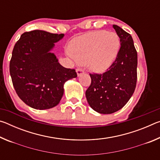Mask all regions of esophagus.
<instances>
[{
	"mask_svg": "<svg viewBox=\"0 0 160 160\" xmlns=\"http://www.w3.org/2000/svg\"><path fill=\"white\" fill-rule=\"evenodd\" d=\"M76 72H77L78 76H80L81 75L84 73V70L80 69V68H77L76 69Z\"/></svg>",
	"mask_w": 160,
	"mask_h": 160,
	"instance_id": "34e87169",
	"label": "esophagus"
}]
</instances>
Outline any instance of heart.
<instances>
[{"label":"heart","instance_id":"heart-1","mask_svg":"<svg viewBox=\"0 0 160 160\" xmlns=\"http://www.w3.org/2000/svg\"><path fill=\"white\" fill-rule=\"evenodd\" d=\"M120 46L117 34L97 31L75 38L70 43L69 57L80 64L87 63L91 70L102 72L114 61Z\"/></svg>","mask_w":160,"mask_h":160}]
</instances>
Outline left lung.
<instances>
[{
    "label": "left lung",
    "mask_w": 160,
    "mask_h": 160,
    "mask_svg": "<svg viewBox=\"0 0 160 160\" xmlns=\"http://www.w3.org/2000/svg\"><path fill=\"white\" fill-rule=\"evenodd\" d=\"M121 47L115 61L102 74L90 73L91 85L85 92L88 104L97 112L109 114L125 106L137 82L138 54L131 34L113 25Z\"/></svg>",
    "instance_id": "left-lung-1"
}]
</instances>
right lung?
Returning a JSON list of instances; mask_svg holds the SVG:
<instances>
[{"mask_svg": "<svg viewBox=\"0 0 160 160\" xmlns=\"http://www.w3.org/2000/svg\"><path fill=\"white\" fill-rule=\"evenodd\" d=\"M63 36L43 30L26 32L13 48L10 61L13 87L18 97L35 109L56 106L65 82L78 76L75 70L62 66L51 52Z\"/></svg>", "mask_w": 160, "mask_h": 160, "instance_id": "right-lung-1", "label": "right lung"}]
</instances>
